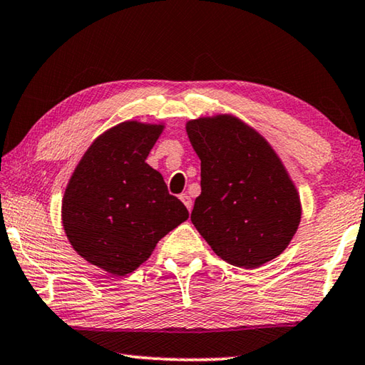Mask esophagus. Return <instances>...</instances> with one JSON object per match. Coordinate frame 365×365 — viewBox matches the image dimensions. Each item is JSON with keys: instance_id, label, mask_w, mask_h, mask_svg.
I'll use <instances>...</instances> for the list:
<instances>
[{"instance_id": "1", "label": "esophagus", "mask_w": 365, "mask_h": 365, "mask_svg": "<svg viewBox=\"0 0 365 365\" xmlns=\"http://www.w3.org/2000/svg\"><path fill=\"white\" fill-rule=\"evenodd\" d=\"M179 199H181V202L184 203V205H186V208L189 210V212H190V210H192V199H190L187 194H181V195H179Z\"/></svg>"}]
</instances>
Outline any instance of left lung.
I'll return each mask as SVG.
<instances>
[{
    "instance_id": "obj_1",
    "label": "left lung",
    "mask_w": 365,
    "mask_h": 365,
    "mask_svg": "<svg viewBox=\"0 0 365 365\" xmlns=\"http://www.w3.org/2000/svg\"><path fill=\"white\" fill-rule=\"evenodd\" d=\"M202 192L190 221L229 264L255 269L282 253L302 220L295 184L258 131L232 115L190 120Z\"/></svg>"
}]
</instances>
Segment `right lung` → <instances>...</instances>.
<instances>
[{
	"label": "right lung",
	"instance_id": "add662e5",
	"mask_svg": "<svg viewBox=\"0 0 365 365\" xmlns=\"http://www.w3.org/2000/svg\"><path fill=\"white\" fill-rule=\"evenodd\" d=\"M163 125L123 121L94 140L62 200V225L75 252L113 276L150 257L158 240L189 218L163 176L145 163Z\"/></svg>",
	"mask_w": 365,
	"mask_h": 365
}]
</instances>
